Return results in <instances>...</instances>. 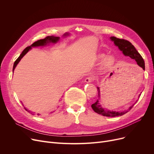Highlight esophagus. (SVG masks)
<instances>
[{
	"instance_id": "obj_1",
	"label": "esophagus",
	"mask_w": 154,
	"mask_h": 154,
	"mask_svg": "<svg viewBox=\"0 0 154 154\" xmlns=\"http://www.w3.org/2000/svg\"><path fill=\"white\" fill-rule=\"evenodd\" d=\"M93 80H94V77L92 76H89V77H87V78H85V82L86 83H89V82H92Z\"/></svg>"
}]
</instances>
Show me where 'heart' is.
<instances>
[{"instance_id":"1","label":"heart","mask_w":154,"mask_h":154,"mask_svg":"<svg viewBox=\"0 0 154 154\" xmlns=\"http://www.w3.org/2000/svg\"><path fill=\"white\" fill-rule=\"evenodd\" d=\"M105 57H106V55H105L104 54H102L99 55V58L101 60L105 58V59L103 61V66L104 68H106V69H109L114 63V62H115L114 58L112 56H108L106 58H105Z\"/></svg>"}]
</instances>
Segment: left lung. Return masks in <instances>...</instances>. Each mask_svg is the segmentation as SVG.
Returning <instances> with one entry per match:
<instances>
[{
  "instance_id": "left-lung-1",
  "label": "left lung",
  "mask_w": 154,
  "mask_h": 154,
  "mask_svg": "<svg viewBox=\"0 0 154 154\" xmlns=\"http://www.w3.org/2000/svg\"><path fill=\"white\" fill-rule=\"evenodd\" d=\"M110 39L114 41L116 45H117L120 51H122L123 54L125 56H128L132 59H134L136 62V63L141 68V69L145 70V62L142 58L141 55L138 52L135 47L129 41L125 39L119 38L116 37H111ZM98 89L99 88H98ZM140 94L139 96H140ZM134 105L130 107L128 109V110H130ZM92 108L97 114L102 115L103 116L106 117H118V116H122L128 112L127 110H125L124 112H116V111H110L103 109L99 103L98 100H97L92 105Z\"/></svg>"
}]
</instances>
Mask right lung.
<instances>
[{
    "label": "right lung",
    "instance_id": "1",
    "mask_svg": "<svg viewBox=\"0 0 154 154\" xmlns=\"http://www.w3.org/2000/svg\"><path fill=\"white\" fill-rule=\"evenodd\" d=\"M67 35V34H65V35ZM59 37H54V36H47L45 38H43V39H40L38 40H37V41L35 42L34 43H33L32 44V45L30 46H28L25 49H24L23 51V52H22V54L20 55V56L17 59V60H16L14 63V66H13V71L14 70L16 66H17V63L19 62V61L21 60V59L23 57V55H25L26 54V53L31 48V47H36V46H42V45H44L45 44H47V43H49V42H53V43H55L57 42L59 40ZM24 109H25L26 110H27L25 107H24ZM29 112H30V111H28Z\"/></svg>",
    "mask_w": 154,
    "mask_h": 154
}]
</instances>
